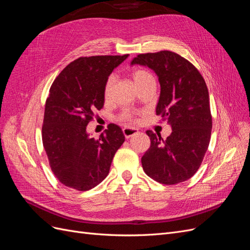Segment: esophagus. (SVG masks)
Masks as SVG:
<instances>
[{
    "label": "esophagus",
    "instance_id": "obj_1",
    "mask_svg": "<svg viewBox=\"0 0 250 250\" xmlns=\"http://www.w3.org/2000/svg\"><path fill=\"white\" fill-rule=\"evenodd\" d=\"M139 132V130L137 128H133V127H124L123 128V133L125 135L126 139H129L132 135L137 134Z\"/></svg>",
    "mask_w": 250,
    "mask_h": 250
}]
</instances>
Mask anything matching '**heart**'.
I'll use <instances>...</instances> for the list:
<instances>
[{"mask_svg":"<svg viewBox=\"0 0 250 250\" xmlns=\"http://www.w3.org/2000/svg\"><path fill=\"white\" fill-rule=\"evenodd\" d=\"M132 79L134 81V84L137 86L143 84V83H146L148 81L154 80L152 74L148 72L147 70H144V69L134 70L132 72ZM113 81H115V78H113V76H110V77H108L106 82H105V85H104V98H105V100H108V98L110 96ZM119 120L122 121V122H124V123L133 122V121L135 120V113L130 111V110H124L122 113H121V116L119 117Z\"/></svg>","mask_w":250,"mask_h":250,"instance_id":"obj_1","label":"heart"}]
</instances>
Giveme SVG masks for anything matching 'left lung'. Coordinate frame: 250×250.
<instances>
[{"label":"left lung","instance_id":"obj_1","mask_svg":"<svg viewBox=\"0 0 250 250\" xmlns=\"http://www.w3.org/2000/svg\"><path fill=\"white\" fill-rule=\"evenodd\" d=\"M131 64L153 70L161 84L156 115L172 127L169 137L151 130L150 148L142 157L149 177L163 185H176L197 172L208 148L211 115L208 90L199 71L176 53L160 51L139 54Z\"/></svg>","mask_w":250,"mask_h":250}]
</instances>
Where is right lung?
<instances>
[{"instance_id": "1", "label": "right lung", "mask_w": 250, "mask_h": 250, "mask_svg": "<svg viewBox=\"0 0 250 250\" xmlns=\"http://www.w3.org/2000/svg\"><path fill=\"white\" fill-rule=\"evenodd\" d=\"M127 57H80L52 83L44 106L42 144L52 172L65 187L88 191L99 185L125 141L116 124H109L99 139L89 137L86 126L103 107L108 76Z\"/></svg>"}]
</instances>
